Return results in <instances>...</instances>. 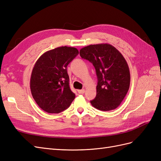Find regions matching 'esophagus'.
<instances>
[{
	"instance_id": "1",
	"label": "esophagus",
	"mask_w": 161,
	"mask_h": 161,
	"mask_svg": "<svg viewBox=\"0 0 161 161\" xmlns=\"http://www.w3.org/2000/svg\"><path fill=\"white\" fill-rule=\"evenodd\" d=\"M85 92V89H81V90H78V92H79V94H83L84 92Z\"/></svg>"
}]
</instances>
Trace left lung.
Instances as JSON below:
<instances>
[{
	"mask_svg": "<svg viewBox=\"0 0 161 161\" xmlns=\"http://www.w3.org/2000/svg\"><path fill=\"white\" fill-rule=\"evenodd\" d=\"M80 56L94 66L98 79L91 105L101 111H111L121 104L128 91L130 73L128 63L115 47L108 43L82 47Z\"/></svg>",
	"mask_w": 161,
	"mask_h": 161,
	"instance_id": "1",
	"label": "left lung"
}]
</instances>
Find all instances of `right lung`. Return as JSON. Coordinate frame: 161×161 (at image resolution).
I'll list each match as a JSON object with an SVG mask.
<instances>
[{
  "label": "right lung",
  "instance_id": "1",
  "mask_svg": "<svg viewBox=\"0 0 161 161\" xmlns=\"http://www.w3.org/2000/svg\"><path fill=\"white\" fill-rule=\"evenodd\" d=\"M78 54L79 50L75 47H58L43 53L36 62L30 89L33 98L43 111L58 114L69 108L75 99L66 68Z\"/></svg>",
  "mask_w": 161,
  "mask_h": 161
}]
</instances>
